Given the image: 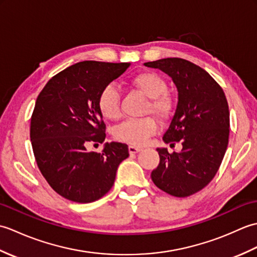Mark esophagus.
<instances>
[{
	"instance_id": "1",
	"label": "esophagus",
	"mask_w": 257,
	"mask_h": 257,
	"mask_svg": "<svg viewBox=\"0 0 257 257\" xmlns=\"http://www.w3.org/2000/svg\"><path fill=\"white\" fill-rule=\"evenodd\" d=\"M129 154H137V152H139V151H141V148H138V147H136V146H129Z\"/></svg>"
}]
</instances>
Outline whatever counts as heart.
I'll return each mask as SVG.
<instances>
[{"mask_svg": "<svg viewBox=\"0 0 257 257\" xmlns=\"http://www.w3.org/2000/svg\"><path fill=\"white\" fill-rule=\"evenodd\" d=\"M132 84L141 94L150 98L148 111L159 118L167 117L171 109V100L165 92L167 83L160 75L151 72L138 74L132 79ZM98 106L102 116L109 120L120 117V92L113 85L102 89L98 99ZM158 125L152 118L128 119L114 130V137L122 143L133 146H144L157 133Z\"/></svg>", "mask_w": 257, "mask_h": 257, "instance_id": "b5f03b06", "label": "heart"}]
</instances>
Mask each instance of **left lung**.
Segmentation results:
<instances>
[{
	"label": "left lung",
	"instance_id": "1",
	"mask_svg": "<svg viewBox=\"0 0 257 257\" xmlns=\"http://www.w3.org/2000/svg\"><path fill=\"white\" fill-rule=\"evenodd\" d=\"M145 66L162 70L177 87V109L162 139L182 144V150L173 154L157 149L160 163L151 179L168 194L185 198L211 182L225 155L230 134L226 97L209 73L185 59L163 58Z\"/></svg>",
	"mask_w": 257,
	"mask_h": 257
}]
</instances>
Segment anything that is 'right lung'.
I'll use <instances>...</instances> for the list:
<instances>
[{
	"mask_svg": "<svg viewBox=\"0 0 257 257\" xmlns=\"http://www.w3.org/2000/svg\"><path fill=\"white\" fill-rule=\"evenodd\" d=\"M130 63L79 62L48 80L31 118V141L37 166L53 190L77 203H90L113 185L128 146L105 144L100 154L87 151L103 143L106 125L98 106L106 86Z\"/></svg>",
	"mask_w": 257,
	"mask_h": 257,
	"instance_id": "obj_1",
	"label": "right lung"
}]
</instances>
